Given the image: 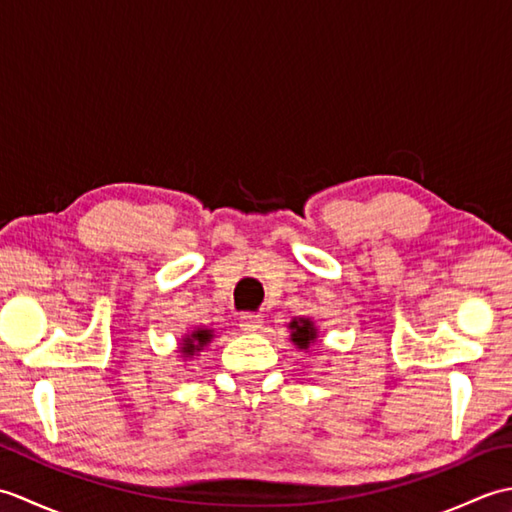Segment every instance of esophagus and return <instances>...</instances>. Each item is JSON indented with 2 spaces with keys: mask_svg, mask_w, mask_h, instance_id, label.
Returning a JSON list of instances; mask_svg holds the SVG:
<instances>
[{
  "mask_svg": "<svg viewBox=\"0 0 512 512\" xmlns=\"http://www.w3.org/2000/svg\"><path fill=\"white\" fill-rule=\"evenodd\" d=\"M262 325H264L262 314L244 312L242 317H239V328H242L244 332H257V330H262Z\"/></svg>",
  "mask_w": 512,
  "mask_h": 512,
  "instance_id": "obj_1",
  "label": "esophagus"
}]
</instances>
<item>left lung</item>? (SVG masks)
I'll use <instances>...</instances> for the list:
<instances>
[{"label":"left lung","instance_id":"left-lung-1","mask_svg":"<svg viewBox=\"0 0 512 512\" xmlns=\"http://www.w3.org/2000/svg\"><path fill=\"white\" fill-rule=\"evenodd\" d=\"M290 339L299 350H310V345L317 341V328H314V323L310 319H292Z\"/></svg>","mask_w":512,"mask_h":512}]
</instances>
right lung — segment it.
Instances as JSON below:
<instances>
[{
  "label": "right lung",
  "mask_w": 512,
  "mask_h": 512,
  "mask_svg": "<svg viewBox=\"0 0 512 512\" xmlns=\"http://www.w3.org/2000/svg\"><path fill=\"white\" fill-rule=\"evenodd\" d=\"M211 339H213V330H206V328L193 330L191 334H187V336H184V339H182L180 352H182L184 356H195Z\"/></svg>",
  "instance_id": "obj_1"
}]
</instances>
